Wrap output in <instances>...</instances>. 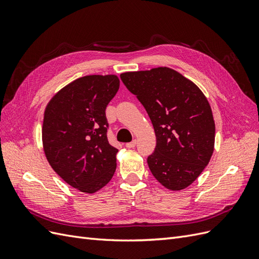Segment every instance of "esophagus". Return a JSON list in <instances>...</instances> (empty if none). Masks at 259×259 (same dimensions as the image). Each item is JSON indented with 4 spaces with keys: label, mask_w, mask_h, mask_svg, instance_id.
<instances>
[{
    "label": "esophagus",
    "mask_w": 259,
    "mask_h": 259,
    "mask_svg": "<svg viewBox=\"0 0 259 259\" xmlns=\"http://www.w3.org/2000/svg\"><path fill=\"white\" fill-rule=\"evenodd\" d=\"M136 144H137V140L134 139V140H132L131 143H127V144H126V147H127V148H134V147L136 146Z\"/></svg>",
    "instance_id": "obj_1"
}]
</instances>
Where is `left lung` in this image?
Returning <instances> with one entry per match:
<instances>
[{
    "instance_id": "8db88e82",
    "label": "left lung",
    "mask_w": 259,
    "mask_h": 259,
    "mask_svg": "<svg viewBox=\"0 0 259 259\" xmlns=\"http://www.w3.org/2000/svg\"><path fill=\"white\" fill-rule=\"evenodd\" d=\"M120 77L153 125L156 146L147 159L152 175L167 189H185L214 151L215 123L207 99L194 83L166 67Z\"/></svg>"
}]
</instances>
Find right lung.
Here are the masks:
<instances>
[{
    "label": "right lung",
    "mask_w": 259,
    "mask_h": 259,
    "mask_svg": "<svg viewBox=\"0 0 259 259\" xmlns=\"http://www.w3.org/2000/svg\"><path fill=\"white\" fill-rule=\"evenodd\" d=\"M116 75H86L59 91L45 109L44 152L75 189L94 193L110 182L117 149L108 142L106 108L119 90Z\"/></svg>",
    "instance_id": "add662e5"
}]
</instances>
